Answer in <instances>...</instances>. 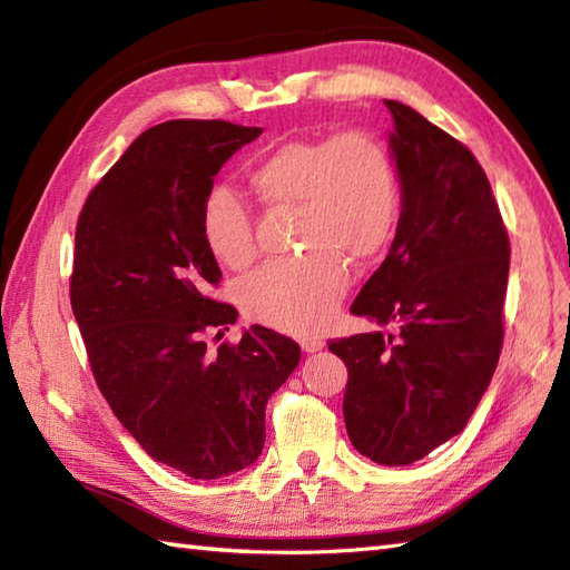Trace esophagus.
I'll list each match as a JSON object with an SVG mask.
<instances>
[{
	"label": "esophagus",
	"mask_w": 570,
	"mask_h": 570,
	"mask_svg": "<svg viewBox=\"0 0 570 570\" xmlns=\"http://www.w3.org/2000/svg\"><path fill=\"white\" fill-rule=\"evenodd\" d=\"M301 347H304V353H318V350L325 347V341L323 337H316V335H308V337H301Z\"/></svg>",
	"instance_id": "1"
}]
</instances>
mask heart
<instances>
[{
  "mask_svg": "<svg viewBox=\"0 0 570 570\" xmlns=\"http://www.w3.org/2000/svg\"><path fill=\"white\" fill-rule=\"evenodd\" d=\"M249 186L269 208H294V242L306 252L276 259L239 284L249 321L308 335L321 331L347 292L343 259L372 264L402 217V186L384 144L362 129L292 139L249 168ZM205 247L227 269L257 257L252 215L233 190L215 186L200 205Z\"/></svg>",
  "mask_w": 570,
  "mask_h": 570,
  "instance_id": "b5f03b06",
  "label": "heart"
}]
</instances>
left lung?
<instances>
[{"label": "left lung", "mask_w": 570, "mask_h": 570, "mask_svg": "<svg viewBox=\"0 0 570 570\" xmlns=\"http://www.w3.org/2000/svg\"><path fill=\"white\" fill-rule=\"evenodd\" d=\"M402 217L386 259L350 313L396 333L331 341L347 367L345 429L380 465H411L465 429L504 341L510 235L490 180L463 141L384 100Z\"/></svg>", "instance_id": "8db88e82"}]
</instances>
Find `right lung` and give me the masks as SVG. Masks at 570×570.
Masks as SVG:
<instances>
[{
    "instance_id": "right-lung-1",
    "label": "right lung",
    "mask_w": 570,
    "mask_h": 570,
    "mask_svg": "<svg viewBox=\"0 0 570 570\" xmlns=\"http://www.w3.org/2000/svg\"><path fill=\"white\" fill-rule=\"evenodd\" d=\"M259 135L225 119L147 129L90 190L76 227L70 306L92 377L144 451L193 480L259 458L266 402L301 360L298 343L262 325L239 343H205L237 311L213 296L223 272L200 205Z\"/></svg>"
}]
</instances>
